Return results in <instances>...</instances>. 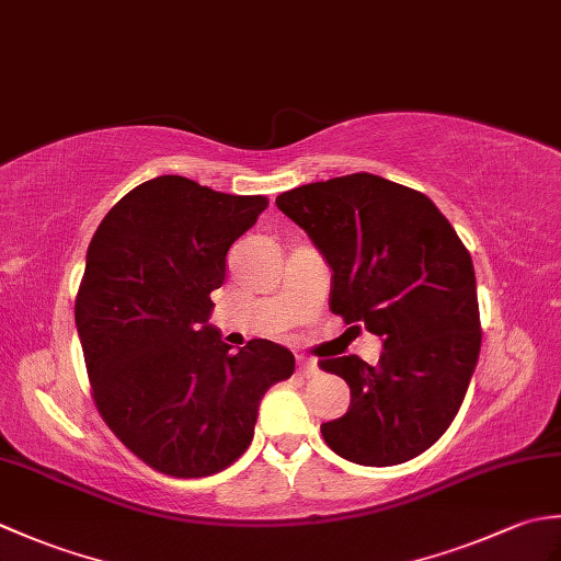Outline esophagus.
<instances>
[{
	"mask_svg": "<svg viewBox=\"0 0 561 561\" xmlns=\"http://www.w3.org/2000/svg\"><path fill=\"white\" fill-rule=\"evenodd\" d=\"M299 371L304 376H316L320 368H318V362L316 359H308V356H299Z\"/></svg>",
	"mask_w": 561,
	"mask_h": 561,
	"instance_id": "1",
	"label": "esophagus"
}]
</instances>
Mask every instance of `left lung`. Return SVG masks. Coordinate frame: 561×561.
<instances>
[{
	"label": "left lung",
	"mask_w": 561,
	"mask_h": 561,
	"mask_svg": "<svg viewBox=\"0 0 561 561\" xmlns=\"http://www.w3.org/2000/svg\"><path fill=\"white\" fill-rule=\"evenodd\" d=\"M277 207L328 260L332 313L383 340L374 366L356 354L320 362L352 392L347 414L320 424L325 444L371 468L416 458L456 420L478 366L468 248L426 195L371 173L294 187Z\"/></svg>",
	"instance_id": "left-lung-1"
}]
</instances>
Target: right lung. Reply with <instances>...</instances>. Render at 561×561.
Returning a JSON list of instances; mask_svg holds the SVG:
<instances>
[{
	"mask_svg": "<svg viewBox=\"0 0 561 561\" xmlns=\"http://www.w3.org/2000/svg\"><path fill=\"white\" fill-rule=\"evenodd\" d=\"M267 207L183 175L137 185L105 214L75 304L93 400L113 434L171 478H207L238 460L265 392L294 354L250 340L231 354L209 325L226 253Z\"/></svg>",
	"mask_w": 561,
	"mask_h": 561,
	"instance_id": "right-lung-1",
	"label": "right lung"
}]
</instances>
